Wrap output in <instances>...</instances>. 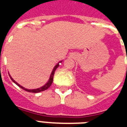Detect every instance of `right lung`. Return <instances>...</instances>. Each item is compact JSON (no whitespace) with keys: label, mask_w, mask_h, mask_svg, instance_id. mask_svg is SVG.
<instances>
[{"label":"right lung","mask_w":127,"mask_h":127,"mask_svg":"<svg viewBox=\"0 0 127 127\" xmlns=\"http://www.w3.org/2000/svg\"><path fill=\"white\" fill-rule=\"evenodd\" d=\"M62 62V61H61ZM61 62H60V63H61ZM58 63L55 66V67L54 68V69H53L52 72V73H51V75H50V80H49V81H48V82L45 84V85H44L43 86H42V87H41V88H37V89H33V90H29V89H26V88H24V87H22V86H20V84H18V83L15 82V80L13 79L12 77L10 76L9 75V77H11V80H12L13 82L15 83V84H16L17 85L19 86V87H20L21 88H22L23 90H24V91H27V92H29V93H39V92H41V91H45V90H47V88H50V86L52 85V84L53 82V78H54V72H55L56 69H57L58 67V66H59V63Z\"/></svg>","instance_id":"right-lung-1"}]
</instances>
